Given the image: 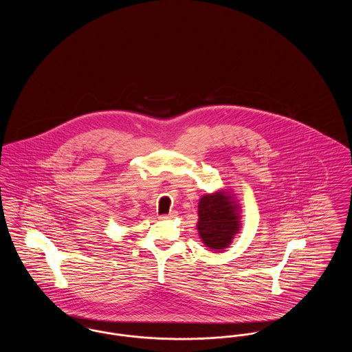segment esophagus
Listing matches in <instances>:
<instances>
[{
  "mask_svg": "<svg viewBox=\"0 0 352 352\" xmlns=\"http://www.w3.org/2000/svg\"><path fill=\"white\" fill-rule=\"evenodd\" d=\"M175 217H177V212L173 211V212H170L168 215H161L160 219H161V220H170V219L175 218Z\"/></svg>",
  "mask_w": 352,
  "mask_h": 352,
  "instance_id": "1",
  "label": "esophagus"
}]
</instances>
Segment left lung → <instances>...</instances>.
Returning a JSON list of instances; mask_svg holds the SVG:
<instances>
[{
	"label": "left lung",
	"instance_id": "1",
	"mask_svg": "<svg viewBox=\"0 0 352 352\" xmlns=\"http://www.w3.org/2000/svg\"><path fill=\"white\" fill-rule=\"evenodd\" d=\"M241 207L228 188L203 195L198 203L197 230L206 247L221 251L232 244L241 228Z\"/></svg>",
	"mask_w": 352,
	"mask_h": 352
}]
</instances>
